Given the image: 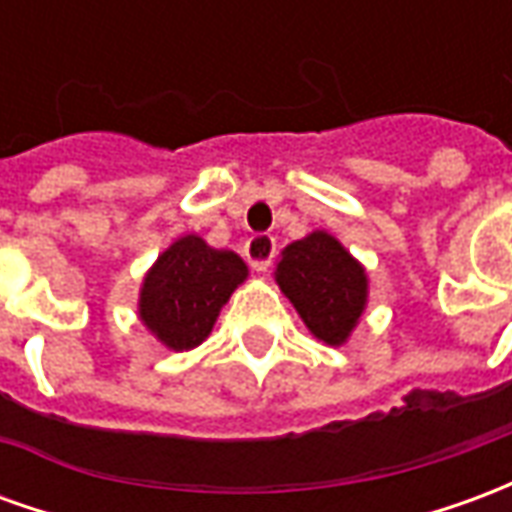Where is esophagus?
<instances>
[{"mask_svg": "<svg viewBox=\"0 0 512 512\" xmlns=\"http://www.w3.org/2000/svg\"><path fill=\"white\" fill-rule=\"evenodd\" d=\"M274 255H277V241L271 235H252L244 246V257L255 271H268Z\"/></svg>", "mask_w": 512, "mask_h": 512, "instance_id": "34e87169", "label": "esophagus"}]
</instances>
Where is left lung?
I'll return each instance as SVG.
<instances>
[{"label": "left lung", "mask_w": 512, "mask_h": 512, "mask_svg": "<svg viewBox=\"0 0 512 512\" xmlns=\"http://www.w3.org/2000/svg\"><path fill=\"white\" fill-rule=\"evenodd\" d=\"M277 285L318 340L343 345L367 304V274L334 235L315 230L285 246Z\"/></svg>", "instance_id": "1"}]
</instances>
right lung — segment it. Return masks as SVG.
Listing matches in <instances>:
<instances>
[{"label": "right lung", "mask_w": 512, "mask_h": 512, "mask_svg": "<svg viewBox=\"0 0 512 512\" xmlns=\"http://www.w3.org/2000/svg\"><path fill=\"white\" fill-rule=\"evenodd\" d=\"M249 268L230 249L183 235L161 252L139 290V321L161 345L191 351L211 334L219 312Z\"/></svg>", "instance_id": "obj_1"}]
</instances>
